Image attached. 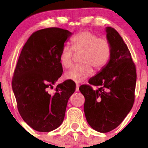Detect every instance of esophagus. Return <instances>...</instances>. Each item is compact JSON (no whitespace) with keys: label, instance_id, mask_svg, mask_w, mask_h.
I'll return each mask as SVG.
<instances>
[{"label":"esophagus","instance_id":"obj_1","mask_svg":"<svg viewBox=\"0 0 148 148\" xmlns=\"http://www.w3.org/2000/svg\"><path fill=\"white\" fill-rule=\"evenodd\" d=\"M79 85L77 84H76V91L77 92H79Z\"/></svg>","mask_w":148,"mask_h":148}]
</instances>
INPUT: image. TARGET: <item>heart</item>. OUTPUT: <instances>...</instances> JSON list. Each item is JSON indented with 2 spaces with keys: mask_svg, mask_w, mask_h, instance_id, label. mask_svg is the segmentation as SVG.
I'll list each match as a JSON object with an SVG mask.
<instances>
[{
  "mask_svg": "<svg viewBox=\"0 0 148 148\" xmlns=\"http://www.w3.org/2000/svg\"><path fill=\"white\" fill-rule=\"evenodd\" d=\"M73 50L82 52L81 62L82 64L73 66L64 73L66 79L76 83L84 82L93 73L92 66L101 69L108 63L111 57V46L108 40L98 36L90 31H83L77 34L71 40V48L62 47L59 54V61L64 68L72 64Z\"/></svg>",
  "mask_w": 148,
  "mask_h": 148,
  "instance_id": "obj_1",
  "label": "heart"
}]
</instances>
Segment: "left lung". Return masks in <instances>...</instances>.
Returning a JSON list of instances; mask_svg holds the SVG:
<instances>
[{
	"label": "left lung",
	"instance_id": "1",
	"mask_svg": "<svg viewBox=\"0 0 148 148\" xmlns=\"http://www.w3.org/2000/svg\"><path fill=\"white\" fill-rule=\"evenodd\" d=\"M106 39L111 46L108 63L89 84L96 90L82 85L84 112L90 127L100 133L113 130L122 123L132 108L137 74L131 53L123 38L114 28L106 27Z\"/></svg>",
	"mask_w": 148,
	"mask_h": 148
}]
</instances>
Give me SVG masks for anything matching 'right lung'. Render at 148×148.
<instances>
[{"mask_svg":"<svg viewBox=\"0 0 148 148\" xmlns=\"http://www.w3.org/2000/svg\"><path fill=\"white\" fill-rule=\"evenodd\" d=\"M71 32L56 27L34 32L23 46L14 71L12 88L19 114L34 130L49 132L64 120L68 100L75 84L66 80L52 87L62 73L59 54Z\"/></svg>","mask_w":148,"mask_h":148,"instance_id":"1","label":"right lung"}]
</instances>
